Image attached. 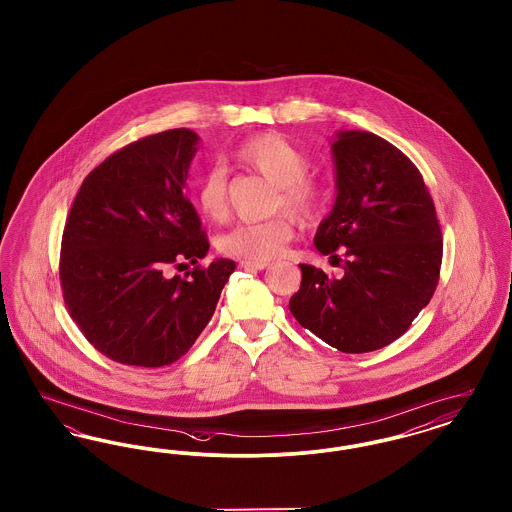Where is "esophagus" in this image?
<instances>
[{"mask_svg":"<svg viewBox=\"0 0 512 512\" xmlns=\"http://www.w3.org/2000/svg\"><path fill=\"white\" fill-rule=\"evenodd\" d=\"M240 267L247 268V270H265L270 267V263L267 261H242Z\"/></svg>","mask_w":512,"mask_h":512,"instance_id":"1","label":"esophagus"}]
</instances>
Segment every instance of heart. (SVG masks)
<instances>
[{"mask_svg": "<svg viewBox=\"0 0 512 512\" xmlns=\"http://www.w3.org/2000/svg\"><path fill=\"white\" fill-rule=\"evenodd\" d=\"M236 157L280 188L278 205H284L303 219L315 215L320 190L305 176L309 171L307 157L286 138L278 134L255 136L236 149ZM197 201L211 219H222L226 215L224 167L213 165L201 176ZM292 236V220L284 215L268 220H244L220 236L219 247L222 253L244 261H270L284 251Z\"/></svg>", "mask_w": 512, "mask_h": 512, "instance_id": "b5f03b06", "label": "heart"}]
</instances>
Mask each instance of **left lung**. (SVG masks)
<instances>
[{"mask_svg":"<svg viewBox=\"0 0 512 512\" xmlns=\"http://www.w3.org/2000/svg\"><path fill=\"white\" fill-rule=\"evenodd\" d=\"M336 201L315 245L343 276L299 265L295 320L343 353L376 351L403 336L430 303L441 267V230L422 174L390 142L365 130L332 138ZM332 263V261H330Z\"/></svg>","mask_w":512,"mask_h":512,"instance_id":"obj_1","label":"left lung"}]
</instances>
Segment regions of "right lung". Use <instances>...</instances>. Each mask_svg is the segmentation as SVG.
I'll use <instances>...</instances> for the list:
<instances>
[{
	"label": "right lung",
	"mask_w": 512,
	"mask_h": 512,
	"mask_svg": "<svg viewBox=\"0 0 512 512\" xmlns=\"http://www.w3.org/2000/svg\"><path fill=\"white\" fill-rule=\"evenodd\" d=\"M199 136L174 128L122 147L90 172L63 232L69 313L99 353L122 365H172L213 317L236 263L215 259L186 194Z\"/></svg>",
	"instance_id": "obj_1"
}]
</instances>
